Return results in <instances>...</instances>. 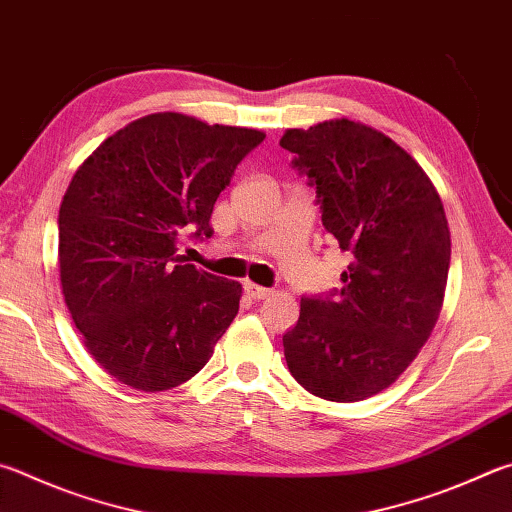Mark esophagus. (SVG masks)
<instances>
[{"label": "esophagus", "instance_id": "34e87169", "mask_svg": "<svg viewBox=\"0 0 512 512\" xmlns=\"http://www.w3.org/2000/svg\"><path fill=\"white\" fill-rule=\"evenodd\" d=\"M244 291H246V295L250 297V300H266V297L273 295L271 288L259 286V284H255V282H246V284H244Z\"/></svg>", "mask_w": 512, "mask_h": 512}]
</instances>
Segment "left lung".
Instances as JSON below:
<instances>
[{"instance_id":"1","label":"left lung","mask_w":512,"mask_h":512,"mask_svg":"<svg viewBox=\"0 0 512 512\" xmlns=\"http://www.w3.org/2000/svg\"><path fill=\"white\" fill-rule=\"evenodd\" d=\"M280 145L351 255L336 295L300 302L282 338L286 365L313 396L365 401L396 383L439 320L450 268L443 203L414 156L360 120L286 129Z\"/></svg>"}]
</instances>
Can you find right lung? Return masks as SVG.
<instances>
[{"mask_svg": "<svg viewBox=\"0 0 512 512\" xmlns=\"http://www.w3.org/2000/svg\"><path fill=\"white\" fill-rule=\"evenodd\" d=\"M264 138L159 111L105 138L73 174L58 217L62 295L87 351L123 385H183L235 320L241 284L176 250L192 230L212 237L217 197Z\"/></svg>", "mask_w": 512, "mask_h": 512, "instance_id": "obj_1", "label": "right lung"}]
</instances>
